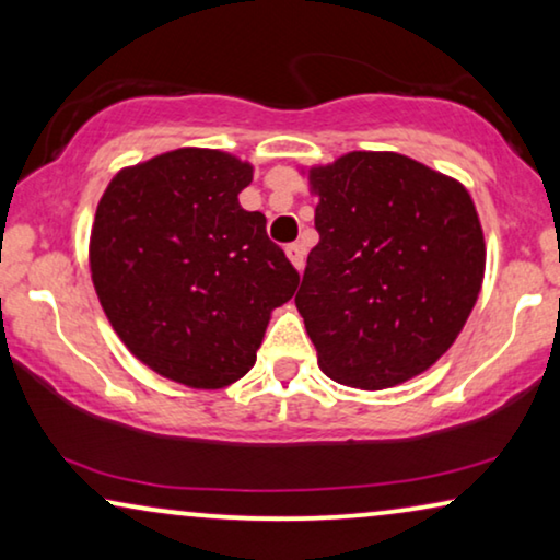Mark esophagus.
Masks as SVG:
<instances>
[{"mask_svg": "<svg viewBox=\"0 0 560 560\" xmlns=\"http://www.w3.org/2000/svg\"><path fill=\"white\" fill-rule=\"evenodd\" d=\"M285 255H288L290 262H293L295 270H301L303 262H305V247H303V244H301V242L288 244V247H285Z\"/></svg>", "mask_w": 560, "mask_h": 560, "instance_id": "1", "label": "esophagus"}]
</instances>
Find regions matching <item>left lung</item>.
Returning a JSON list of instances; mask_svg holds the SVG:
<instances>
[{"instance_id": "8db88e82", "label": "left lung", "mask_w": 560, "mask_h": 560, "mask_svg": "<svg viewBox=\"0 0 560 560\" xmlns=\"http://www.w3.org/2000/svg\"><path fill=\"white\" fill-rule=\"evenodd\" d=\"M318 244L295 305L318 366L385 389L456 341L485 278V234L462 183L397 152H349L308 173Z\"/></svg>"}]
</instances>
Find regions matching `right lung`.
<instances>
[{
    "label": "right lung",
    "instance_id": "right-lung-1",
    "mask_svg": "<svg viewBox=\"0 0 560 560\" xmlns=\"http://www.w3.org/2000/svg\"><path fill=\"white\" fill-rule=\"evenodd\" d=\"M252 165L183 148L114 175L91 229L98 303L132 354L167 380L226 387L257 359L301 275L240 206Z\"/></svg>",
    "mask_w": 560,
    "mask_h": 560
}]
</instances>
